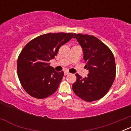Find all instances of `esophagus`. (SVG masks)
I'll use <instances>...</instances> for the list:
<instances>
[{
  "instance_id": "1",
  "label": "esophagus",
  "mask_w": 131,
  "mask_h": 131,
  "mask_svg": "<svg viewBox=\"0 0 131 131\" xmlns=\"http://www.w3.org/2000/svg\"><path fill=\"white\" fill-rule=\"evenodd\" d=\"M64 75H68V74H69V73H70L69 72H68V71H64Z\"/></svg>"
}]
</instances>
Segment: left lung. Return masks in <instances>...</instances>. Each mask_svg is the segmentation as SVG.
<instances>
[{
  "label": "left lung",
  "mask_w": 131,
  "mask_h": 131,
  "mask_svg": "<svg viewBox=\"0 0 131 131\" xmlns=\"http://www.w3.org/2000/svg\"><path fill=\"white\" fill-rule=\"evenodd\" d=\"M84 52L88 77L75 74L77 80L72 85L75 94L88 102L100 100L108 92L115 78L114 56L108 47L94 36L74 34Z\"/></svg>",
  "instance_id": "8db88e82"
}]
</instances>
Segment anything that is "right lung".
<instances>
[{
	"instance_id": "1",
	"label": "right lung",
	"mask_w": 131,
	"mask_h": 131,
	"mask_svg": "<svg viewBox=\"0 0 131 131\" xmlns=\"http://www.w3.org/2000/svg\"><path fill=\"white\" fill-rule=\"evenodd\" d=\"M74 37L72 33H49L29 42L19 54L17 72L25 91L32 97L43 99L54 93L64 72L55 71L49 61L60 47Z\"/></svg>"
}]
</instances>
